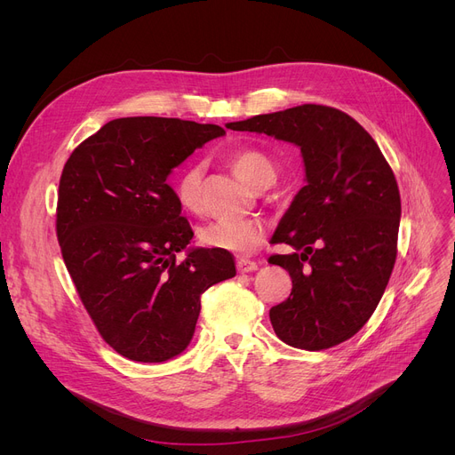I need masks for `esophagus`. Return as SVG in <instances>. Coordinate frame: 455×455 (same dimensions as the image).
<instances>
[{"label":"esophagus","mask_w":455,"mask_h":455,"mask_svg":"<svg viewBox=\"0 0 455 455\" xmlns=\"http://www.w3.org/2000/svg\"><path fill=\"white\" fill-rule=\"evenodd\" d=\"M235 267L240 273H252L258 269V264L254 259H249V258H237L235 259Z\"/></svg>","instance_id":"1"}]
</instances>
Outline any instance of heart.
Returning <instances> with one entry per match:
<instances>
[{"label":"heart","mask_w":455,"mask_h":455,"mask_svg":"<svg viewBox=\"0 0 455 455\" xmlns=\"http://www.w3.org/2000/svg\"><path fill=\"white\" fill-rule=\"evenodd\" d=\"M230 164L237 177L252 188H269L278 175L275 160L254 148L237 149L230 155ZM201 179L203 165L194 162L186 165L173 182V194L179 206L186 212L201 208ZM266 235V227L258 220H221L212 221L199 230L203 245L234 254L252 252Z\"/></svg>","instance_id":"heart-1"}]
</instances>
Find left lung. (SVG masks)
<instances>
[{
    "mask_svg": "<svg viewBox=\"0 0 455 455\" xmlns=\"http://www.w3.org/2000/svg\"><path fill=\"white\" fill-rule=\"evenodd\" d=\"M300 148L306 186L283 213L273 243L291 254L269 264L290 273L288 300L271 307L276 336L323 350L360 331L391 278L400 227V191L372 136L348 114L300 105L227 125Z\"/></svg>",
    "mask_w": 455,
    "mask_h": 455,
    "instance_id": "1",
    "label": "left lung"
}]
</instances>
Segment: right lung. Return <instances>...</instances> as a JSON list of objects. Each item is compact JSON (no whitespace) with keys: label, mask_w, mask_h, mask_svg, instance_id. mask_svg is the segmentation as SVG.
Returning a JSON list of instances; mask_svg holds the SVG:
<instances>
[{"label":"right lung","mask_w":455,"mask_h":455,"mask_svg":"<svg viewBox=\"0 0 455 455\" xmlns=\"http://www.w3.org/2000/svg\"><path fill=\"white\" fill-rule=\"evenodd\" d=\"M220 125L119 117L64 164L57 237L66 269L101 338L124 357L160 363L194 338L201 295L235 275L230 252L184 251L194 232L167 177Z\"/></svg>","instance_id":"right-lung-1"}]
</instances>
